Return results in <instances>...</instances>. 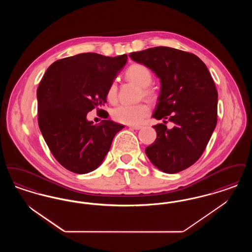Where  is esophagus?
Wrapping results in <instances>:
<instances>
[{
  "label": "esophagus",
  "instance_id": "obj_1",
  "mask_svg": "<svg viewBox=\"0 0 252 252\" xmlns=\"http://www.w3.org/2000/svg\"><path fill=\"white\" fill-rule=\"evenodd\" d=\"M129 128L138 130V129H141V128H142V126H129Z\"/></svg>",
  "mask_w": 252,
  "mask_h": 252
}]
</instances>
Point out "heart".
<instances>
[{"instance_id": "heart-1", "label": "heart", "mask_w": 252, "mask_h": 252, "mask_svg": "<svg viewBox=\"0 0 252 252\" xmlns=\"http://www.w3.org/2000/svg\"><path fill=\"white\" fill-rule=\"evenodd\" d=\"M126 77L142 87L144 95L152 97L154 93L148 88L152 82V73L150 70L143 64L136 63L131 65L126 70ZM118 97V87L115 81L111 82L107 91V98L110 103H115ZM150 108L145 103L139 104H123L115 108L111 112L113 120L126 124V125H139L149 114Z\"/></svg>"}]
</instances>
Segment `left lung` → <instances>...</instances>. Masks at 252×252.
<instances>
[{
	"label": "left lung",
	"instance_id": "1",
	"mask_svg": "<svg viewBox=\"0 0 252 252\" xmlns=\"http://www.w3.org/2000/svg\"><path fill=\"white\" fill-rule=\"evenodd\" d=\"M129 57L155 72L161 88L153 117L155 142L145 148L150 161L164 173L190 167L203 154L217 123V90L207 66L192 53L158 46ZM171 121L174 126H166Z\"/></svg>",
	"mask_w": 252,
	"mask_h": 252
}]
</instances>
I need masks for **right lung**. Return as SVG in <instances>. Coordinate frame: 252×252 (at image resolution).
<instances>
[{
  "label": "right lung",
  "instance_id": "right-lung-1",
  "mask_svg": "<svg viewBox=\"0 0 252 252\" xmlns=\"http://www.w3.org/2000/svg\"><path fill=\"white\" fill-rule=\"evenodd\" d=\"M126 61L127 55L79 54L55 61L38 85L39 129L53 156L72 173L86 174L98 167L124 127L110 120L94 125L86 117L94 108L107 112L100 108L107 102L108 86Z\"/></svg>",
  "mask_w": 252,
  "mask_h": 252
}]
</instances>
